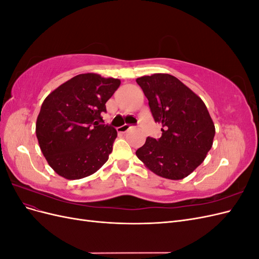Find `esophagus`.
Segmentation results:
<instances>
[{"label": "esophagus", "mask_w": 259, "mask_h": 259, "mask_svg": "<svg viewBox=\"0 0 259 259\" xmlns=\"http://www.w3.org/2000/svg\"><path fill=\"white\" fill-rule=\"evenodd\" d=\"M131 127H132V126H131L130 124H124V125H122V126H120L117 130H119L120 133H125V132H127Z\"/></svg>", "instance_id": "obj_1"}]
</instances>
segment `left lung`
<instances>
[{
  "instance_id": "8db88e82",
  "label": "left lung",
  "mask_w": 259,
  "mask_h": 259,
  "mask_svg": "<svg viewBox=\"0 0 259 259\" xmlns=\"http://www.w3.org/2000/svg\"><path fill=\"white\" fill-rule=\"evenodd\" d=\"M162 136L148 137L136 155L154 174L183 179L204 161L215 136L205 104L177 77L155 73L138 77Z\"/></svg>"
}]
</instances>
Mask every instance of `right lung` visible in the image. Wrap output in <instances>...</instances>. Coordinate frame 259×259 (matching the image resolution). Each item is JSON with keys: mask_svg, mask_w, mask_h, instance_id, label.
<instances>
[{"mask_svg": "<svg viewBox=\"0 0 259 259\" xmlns=\"http://www.w3.org/2000/svg\"><path fill=\"white\" fill-rule=\"evenodd\" d=\"M121 81L99 74L75 75L43 101L36 120L38 145L51 167L67 179L97 171L108 161L116 130L104 123L106 103Z\"/></svg>", "mask_w": 259, "mask_h": 259, "instance_id": "1", "label": "right lung"}]
</instances>
